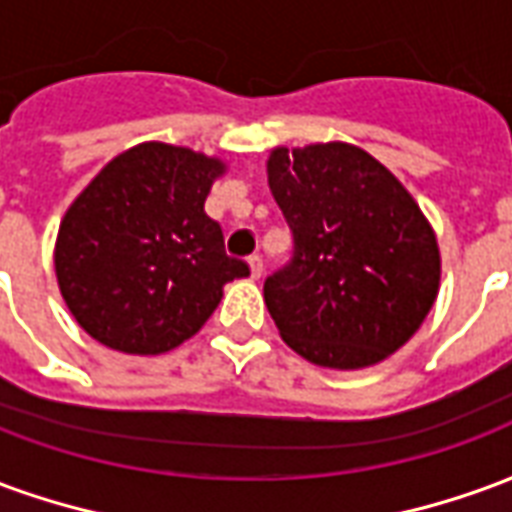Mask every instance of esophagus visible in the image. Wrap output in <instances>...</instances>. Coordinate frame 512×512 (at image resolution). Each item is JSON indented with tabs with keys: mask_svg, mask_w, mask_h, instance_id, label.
<instances>
[{
	"mask_svg": "<svg viewBox=\"0 0 512 512\" xmlns=\"http://www.w3.org/2000/svg\"><path fill=\"white\" fill-rule=\"evenodd\" d=\"M249 274H252V279L263 277V257L260 255L249 257Z\"/></svg>",
	"mask_w": 512,
	"mask_h": 512,
	"instance_id": "esophagus-1",
	"label": "esophagus"
}]
</instances>
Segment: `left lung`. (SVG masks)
Segmentation results:
<instances>
[{"label": "left lung", "instance_id": "1", "mask_svg": "<svg viewBox=\"0 0 512 512\" xmlns=\"http://www.w3.org/2000/svg\"><path fill=\"white\" fill-rule=\"evenodd\" d=\"M266 172L293 230L290 266L263 288L282 340L332 370L389 359L439 296L428 216L378 158L348 142L274 147Z\"/></svg>", "mask_w": 512, "mask_h": 512}]
</instances>
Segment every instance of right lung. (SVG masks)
I'll return each instance as SVG.
<instances>
[{"label": "right lung", "mask_w": 512, "mask_h": 512, "mask_svg": "<svg viewBox=\"0 0 512 512\" xmlns=\"http://www.w3.org/2000/svg\"><path fill=\"white\" fill-rule=\"evenodd\" d=\"M222 158L167 142L123 150L65 211L54 274L93 340L134 356L167 354L200 332L224 285L249 266L224 255L205 213Z\"/></svg>", "instance_id": "obj_1"}]
</instances>
